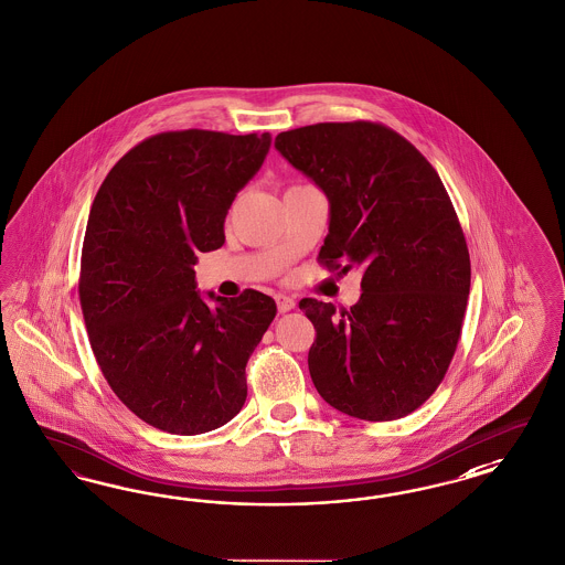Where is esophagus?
<instances>
[{"label":"esophagus","instance_id":"34e87169","mask_svg":"<svg viewBox=\"0 0 565 565\" xmlns=\"http://www.w3.org/2000/svg\"><path fill=\"white\" fill-rule=\"evenodd\" d=\"M276 306H278V311H280V313L291 311L292 308H295V299H292L291 295L278 292V295H276Z\"/></svg>","mask_w":565,"mask_h":565}]
</instances>
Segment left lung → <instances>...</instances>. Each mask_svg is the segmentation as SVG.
Segmentation results:
<instances>
[{"label":"left lung","mask_w":565,"mask_h":565,"mask_svg":"<svg viewBox=\"0 0 565 565\" xmlns=\"http://www.w3.org/2000/svg\"><path fill=\"white\" fill-rule=\"evenodd\" d=\"M274 147L330 203L318 262L362 270L351 310L301 299L316 328L308 353L322 399L353 418L399 419L443 383L470 295V254L437 170L381 122H318Z\"/></svg>","instance_id":"8db88e82"}]
</instances>
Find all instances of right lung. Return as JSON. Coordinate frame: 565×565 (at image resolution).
I'll list each match as a JSON object with an SVG mask.
<instances>
[{
  "label": "right lung",
  "instance_id": "1",
  "mask_svg": "<svg viewBox=\"0 0 565 565\" xmlns=\"http://www.w3.org/2000/svg\"><path fill=\"white\" fill-rule=\"evenodd\" d=\"M270 132L168 130L147 137L102 182L83 241L78 299L109 388L149 426L193 437L235 418L245 365L276 316L273 297L195 291L200 252L270 149Z\"/></svg>",
  "mask_w": 565,
  "mask_h": 565
}]
</instances>
